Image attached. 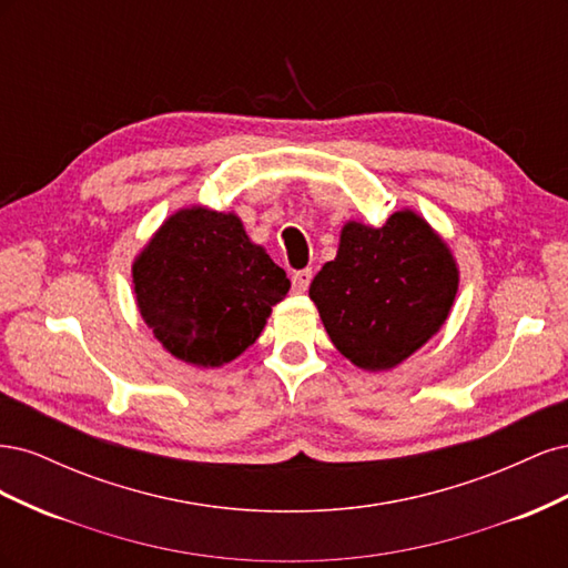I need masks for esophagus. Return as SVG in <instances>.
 I'll use <instances>...</instances> for the list:
<instances>
[{
    "instance_id": "1",
    "label": "esophagus",
    "mask_w": 568,
    "mask_h": 568,
    "mask_svg": "<svg viewBox=\"0 0 568 568\" xmlns=\"http://www.w3.org/2000/svg\"><path fill=\"white\" fill-rule=\"evenodd\" d=\"M311 282H313V270H298V272L291 274V284H294L296 294H303V291H307Z\"/></svg>"
}]
</instances>
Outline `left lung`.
<instances>
[{
    "label": "left lung",
    "mask_w": 568,
    "mask_h": 568,
    "mask_svg": "<svg viewBox=\"0 0 568 568\" xmlns=\"http://www.w3.org/2000/svg\"><path fill=\"white\" fill-rule=\"evenodd\" d=\"M450 248L417 213H393L384 227L348 222L338 253L311 284L324 329L353 365H400L448 320L457 294Z\"/></svg>",
    "instance_id": "1"
}]
</instances>
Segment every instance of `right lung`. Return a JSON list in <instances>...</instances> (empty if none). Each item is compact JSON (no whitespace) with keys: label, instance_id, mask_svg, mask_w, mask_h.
I'll use <instances>...</instances> for the list:
<instances>
[{"label":"right lung","instance_id":"right-lung-1","mask_svg":"<svg viewBox=\"0 0 568 568\" xmlns=\"http://www.w3.org/2000/svg\"><path fill=\"white\" fill-rule=\"evenodd\" d=\"M136 305L165 351L199 367L242 355L286 291V272L232 213L168 217L132 265Z\"/></svg>","mask_w":568,"mask_h":568}]
</instances>
